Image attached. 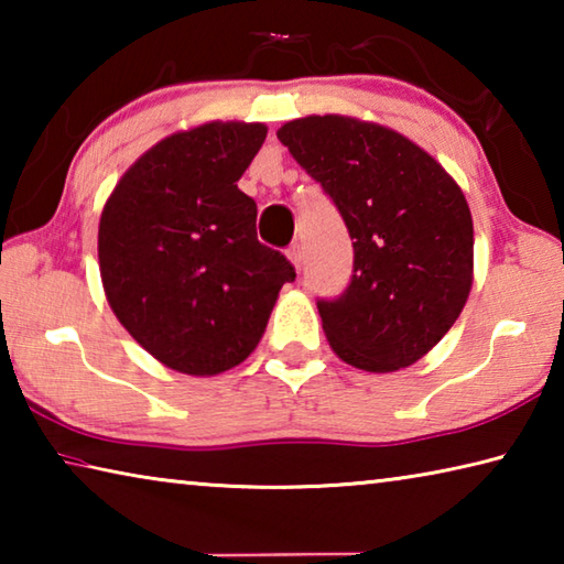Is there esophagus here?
<instances>
[{
  "label": "esophagus",
  "mask_w": 564,
  "mask_h": 564,
  "mask_svg": "<svg viewBox=\"0 0 564 564\" xmlns=\"http://www.w3.org/2000/svg\"><path fill=\"white\" fill-rule=\"evenodd\" d=\"M285 256H289V261L295 265V271H301V265H303V251H301V246H299V243L289 246V251H285Z\"/></svg>",
  "instance_id": "esophagus-1"
}]
</instances>
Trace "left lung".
Segmentation results:
<instances>
[{
    "label": "left lung",
    "instance_id": "1",
    "mask_svg": "<svg viewBox=\"0 0 564 564\" xmlns=\"http://www.w3.org/2000/svg\"><path fill=\"white\" fill-rule=\"evenodd\" d=\"M279 139L316 178L352 238V275L318 301L340 360L370 373L413 366L473 289V216L437 161L380 123L340 113L283 123Z\"/></svg>",
    "mask_w": 564,
    "mask_h": 564
}]
</instances>
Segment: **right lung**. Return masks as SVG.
<instances>
[{"mask_svg":"<svg viewBox=\"0 0 564 564\" xmlns=\"http://www.w3.org/2000/svg\"><path fill=\"white\" fill-rule=\"evenodd\" d=\"M263 123L212 121L151 147L111 191L99 271L113 316L141 348L186 376L238 366L295 271L256 236V202L236 181Z\"/></svg>","mask_w":564,"mask_h":564,"instance_id":"right-lung-1","label":"right lung"}]
</instances>
